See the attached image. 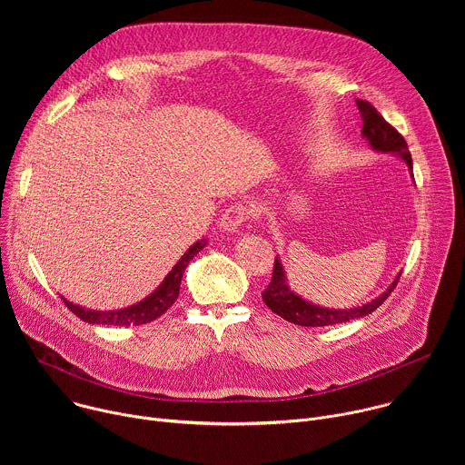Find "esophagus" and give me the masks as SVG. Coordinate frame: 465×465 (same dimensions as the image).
Segmentation results:
<instances>
[{
  "mask_svg": "<svg viewBox=\"0 0 465 465\" xmlns=\"http://www.w3.org/2000/svg\"><path fill=\"white\" fill-rule=\"evenodd\" d=\"M253 208L244 204V203H237V204H232L228 206V210L223 213L221 217V228L224 232H237V228L246 223V219L250 217H255L253 215Z\"/></svg>",
  "mask_w": 465,
  "mask_h": 465,
  "instance_id": "1",
  "label": "esophagus"
}]
</instances>
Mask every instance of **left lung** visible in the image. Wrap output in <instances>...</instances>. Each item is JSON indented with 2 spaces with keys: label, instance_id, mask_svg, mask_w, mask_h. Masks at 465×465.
Listing matches in <instances>:
<instances>
[{
  "label": "left lung",
  "instance_id": "obj_1",
  "mask_svg": "<svg viewBox=\"0 0 465 465\" xmlns=\"http://www.w3.org/2000/svg\"><path fill=\"white\" fill-rule=\"evenodd\" d=\"M357 106L361 110V117L364 121L362 136L370 142V145L375 151L393 153L397 156H401L407 162V165L412 169V156L409 153V145L400 132H397L377 112V108L371 103L357 99ZM400 276L395 278V282L390 285V289L384 294H381L377 300H373L370 303H364L355 309H323V307H318V305H312V303L302 300L298 294H294L287 287V278H285L283 267H282L280 259L276 257L272 280H271L269 287L261 292V296H262V302L267 303V307L272 312H276L278 316H282L283 320H287L291 323L305 325V327H323V325H333V323H344V322L362 318V316L373 312L391 294L397 282H400Z\"/></svg>",
  "mask_w": 465,
  "mask_h": 465
}]
</instances>
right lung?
Returning a JSON list of instances; mask_svg holds the SVG:
<instances>
[{
	"label": "right lung",
	"instance_id": "1",
	"mask_svg": "<svg viewBox=\"0 0 465 465\" xmlns=\"http://www.w3.org/2000/svg\"><path fill=\"white\" fill-rule=\"evenodd\" d=\"M206 246V241H196L183 255L182 259L174 264L173 271L167 274V278L163 280V283L143 302L126 307V309H119V311H88L83 309L79 305L70 303L65 298L64 303L68 307L75 316H79L81 320L88 322V323H99V325H119V327H126V325H143L149 323L156 318H160L178 298L180 294V282L183 276V271L187 269L189 261L201 252Z\"/></svg>",
	"mask_w": 465,
	"mask_h": 465
}]
</instances>
